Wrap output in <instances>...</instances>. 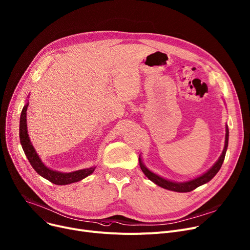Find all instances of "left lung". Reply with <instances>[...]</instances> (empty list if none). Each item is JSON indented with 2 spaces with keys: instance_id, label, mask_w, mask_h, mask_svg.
<instances>
[{
  "instance_id": "1",
  "label": "left lung",
  "mask_w": 250,
  "mask_h": 250,
  "mask_svg": "<svg viewBox=\"0 0 250 250\" xmlns=\"http://www.w3.org/2000/svg\"><path fill=\"white\" fill-rule=\"evenodd\" d=\"M228 139H229V130H228V125H226V134H225V144H224V148L222 151L221 156L219 157V159L215 162V164L212 166V167L205 172L204 174L198 176L194 179H191L189 181H185V182H175V181H171L168 179H165L157 174H155L154 172H152L151 170H148L144 162L142 157H139V162H140V167L143 171V173L146 175V177L147 179L151 180L152 182H154L156 185L167 189L170 191H174V192H179V193H186V192H191L194 189L198 188L199 186H202L206 183H208L210 180L213 179V177L218 173V171L220 170L221 166L223 164V161L225 159V154L227 151V146H228Z\"/></svg>"
}]
</instances>
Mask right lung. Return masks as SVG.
I'll list each match as a JSON object with an SVG mask.
<instances>
[{
	"label": "right lung",
	"mask_w": 250,
	"mask_h": 250,
	"mask_svg": "<svg viewBox=\"0 0 250 250\" xmlns=\"http://www.w3.org/2000/svg\"><path fill=\"white\" fill-rule=\"evenodd\" d=\"M29 103L27 102L24 105L21 116H20V143L22 145L23 151L29 160L31 166L41 177L45 178L46 180L50 181L53 184L56 185H68L71 183H75L78 181H81L82 179L86 178L87 176L91 175L93 171L95 170L96 166L93 167L86 168V169H81L69 173H63L59 171H55L48 168L47 166L42 162L39 155L35 151L34 146H33L29 135H28V129H27V108H28Z\"/></svg>",
	"instance_id": "add662e5"
}]
</instances>
